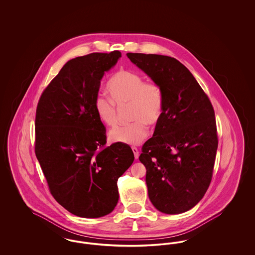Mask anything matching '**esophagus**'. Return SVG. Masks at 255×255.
<instances>
[{
	"instance_id": "34e87169",
	"label": "esophagus",
	"mask_w": 255,
	"mask_h": 255,
	"mask_svg": "<svg viewBox=\"0 0 255 255\" xmlns=\"http://www.w3.org/2000/svg\"><path fill=\"white\" fill-rule=\"evenodd\" d=\"M132 150H133V155H134V158L137 159L138 156H139V151L136 147H132Z\"/></svg>"
}]
</instances>
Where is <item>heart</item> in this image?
Returning a JSON list of instances; mask_svg holds the SVG:
<instances>
[{"mask_svg": "<svg viewBox=\"0 0 255 255\" xmlns=\"http://www.w3.org/2000/svg\"><path fill=\"white\" fill-rule=\"evenodd\" d=\"M110 98L97 95L94 106L99 121L113 127L118 122L117 107L128 105L132 123L111 130L109 138L113 142L137 145L148 136L150 125L157 124L162 115L163 95L160 87L154 82H144L135 72L121 70L115 73L107 85Z\"/></svg>", "mask_w": 255, "mask_h": 255, "instance_id": "heart-1", "label": "heart"}]
</instances>
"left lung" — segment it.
<instances>
[{
    "instance_id": "1",
    "label": "left lung",
    "mask_w": 255,
    "mask_h": 255,
    "mask_svg": "<svg viewBox=\"0 0 255 255\" xmlns=\"http://www.w3.org/2000/svg\"><path fill=\"white\" fill-rule=\"evenodd\" d=\"M127 56L163 95L161 118L139 156L149 199L162 213H183L202 200L211 182L218 148L214 110L193 74L177 59Z\"/></svg>"
}]
</instances>
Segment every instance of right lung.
Wrapping results in <instances>:
<instances>
[{
	"label": "right lung",
	"mask_w": 255,
	"mask_h": 255,
	"mask_svg": "<svg viewBox=\"0 0 255 255\" xmlns=\"http://www.w3.org/2000/svg\"><path fill=\"white\" fill-rule=\"evenodd\" d=\"M122 57L119 50L68 61L40 97L35 154L50 193L83 218L111 213L119 202L118 180L133 163L131 147H105L106 130L95 111L105 73Z\"/></svg>",
	"instance_id": "right-lung-1"
}]
</instances>
